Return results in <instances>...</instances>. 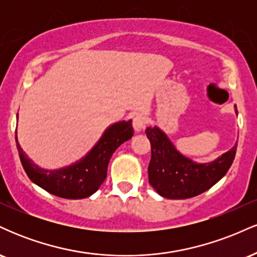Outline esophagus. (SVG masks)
Segmentation results:
<instances>
[{
  "mask_svg": "<svg viewBox=\"0 0 257 257\" xmlns=\"http://www.w3.org/2000/svg\"><path fill=\"white\" fill-rule=\"evenodd\" d=\"M146 125V118L143 116V114H137L133 119V128H134L135 133H140L141 131L145 129Z\"/></svg>",
  "mask_w": 257,
  "mask_h": 257,
  "instance_id": "34e87169",
  "label": "esophagus"
}]
</instances>
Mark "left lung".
Here are the masks:
<instances>
[{
	"instance_id": "left-lung-1",
	"label": "left lung",
	"mask_w": 257,
	"mask_h": 257,
	"mask_svg": "<svg viewBox=\"0 0 257 257\" xmlns=\"http://www.w3.org/2000/svg\"><path fill=\"white\" fill-rule=\"evenodd\" d=\"M238 114L237 107H234ZM151 143L149 182L159 196L186 199L198 196L219 182L234 159L237 144L211 162L198 163L178 151L168 135L157 125L146 129Z\"/></svg>"
}]
</instances>
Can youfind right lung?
<instances>
[{
	"instance_id": "right-lung-1",
	"label": "right lung",
	"mask_w": 257,
	"mask_h": 257,
	"mask_svg": "<svg viewBox=\"0 0 257 257\" xmlns=\"http://www.w3.org/2000/svg\"><path fill=\"white\" fill-rule=\"evenodd\" d=\"M18 119V114H17ZM132 119L108 125L98 143L75 163L59 169L37 166L20 146L16 133L18 152L29 179L47 192L66 199H82L99 190L107 175L108 162L118 147L133 137Z\"/></svg>"
}]
</instances>
